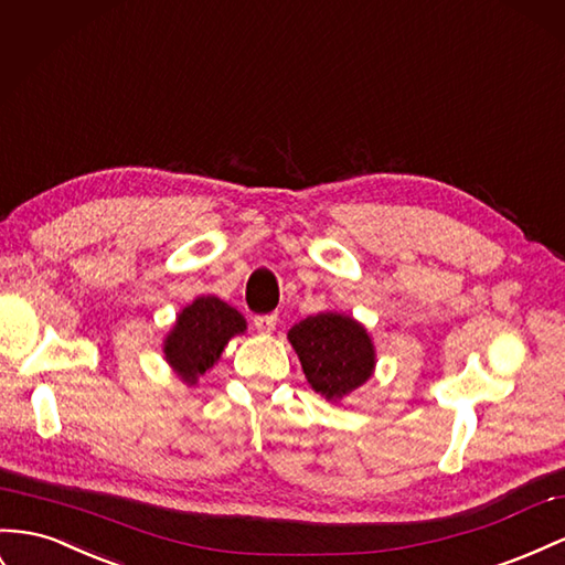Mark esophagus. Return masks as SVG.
I'll return each mask as SVG.
<instances>
[{"label":"esophagus","mask_w":565,"mask_h":565,"mask_svg":"<svg viewBox=\"0 0 565 565\" xmlns=\"http://www.w3.org/2000/svg\"><path fill=\"white\" fill-rule=\"evenodd\" d=\"M276 323H278V316L276 313H264V316H256L254 318V326L256 330L262 334H270L273 330H276Z\"/></svg>","instance_id":"esophagus-1"}]
</instances>
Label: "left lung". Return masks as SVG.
<instances>
[{"label": "left lung", "instance_id": "left-lung-1", "mask_svg": "<svg viewBox=\"0 0 565 565\" xmlns=\"http://www.w3.org/2000/svg\"><path fill=\"white\" fill-rule=\"evenodd\" d=\"M309 385L338 402L371 377L375 352L369 332L354 318L318 313L303 318L287 332Z\"/></svg>", "mask_w": 565, "mask_h": 565}]
</instances>
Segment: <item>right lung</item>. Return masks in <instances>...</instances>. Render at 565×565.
<instances>
[{"label": "right lung", "mask_w": 565, "mask_h": 565, "mask_svg": "<svg viewBox=\"0 0 565 565\" xmlns=\"http://www.w3.org/2000/svg\"><path fill=\"white\" fill-rule=\"evenodd\" d=\"M247 323L218 297H200L182 309L173 332L166 338L163 354L185 383L204 375L223 352L233 334L245 332Z\"/></svg>", "instance_id": "1"}]
</instances>
